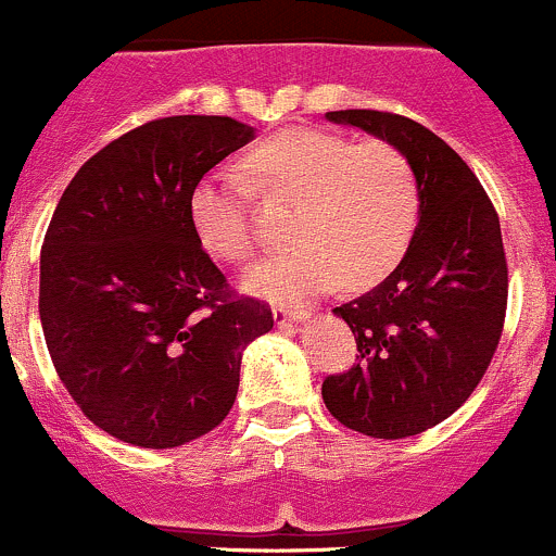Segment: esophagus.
I'll use <instances>...</instances> for the list:
<instances>
[{"label":"esophagus","mask_w":556,"mask_h":556,"mask_svg":"<svg viewBox=\"0 0 556 556\" xmlns=\"http://www.w3.org/2000/svg\"><path fill=\"white\" fill-rule=\"evenodd\" d=\"M273 318H276L278 324L300 321V318H307V311H302V307H291V305H276L273 307Z\"/></svg>","instance_id":"1"}]
</instances>
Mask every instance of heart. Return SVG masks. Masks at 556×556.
<instances>
[{"label":"heart","instance_id":"b5f03b06","mask_svg":"<svg viewBox=\"0 0 556 556\" xmlns=\"http://www.w3.org/2000/svg\"><path fill=\"white\" fill-rule=\"evenodd\" d=\"M262 191L300 202L291 240L296 249L249 267L243 286L267 300H305L343 280L370 286L397 267L419 222V180L389 142H356L321 129H286L245 159ZM191 224L213 256L249 260L256 249L251 186L235 173H213L194 186Z\"/></svg>","mask_w":556,"mask_h":556}]
</instances>
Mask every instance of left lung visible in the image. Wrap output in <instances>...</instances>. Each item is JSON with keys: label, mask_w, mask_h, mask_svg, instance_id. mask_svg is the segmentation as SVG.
I'll return each instance as SVG.
<instances>
[{"label": "left lung", "mask_w": 556, "mask_h": 556, "mask_svg": "<svg viewBox=\"0 0 556 556\" xmlns=\"http://www.w3.org/2000/svg\"><path fill=\"white\" fill-rule=\"evenodd\" d=\"M327 118L405 153L419 180V227L392 276L334 307L359 354L351 370L324 378L321 397L362 435H419L470 397L497 351L508 305L497 211L463 156L427 126L383 110Z\"/></svg>", "instance_id": "obj_1"}]
</instances>
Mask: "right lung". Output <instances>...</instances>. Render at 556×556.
I'll return each instance as SVG.
<instances>
[{
	"label": "right lung",
	"mask_w": 556,
	"mask_h": 556,
	"mask_svg": "<svg viewBox=\"0 0 556 556\" xmlns=\"http://www.w3.org/2000/svg\"><path fill=\"white\" fill-rule=\"evenodd\" d=\"M254 137L227 115L148 121L64 189L40 254V321L70 397L99 430L175 448L227 419L243 349L273 311L238 296L194 232L202 175Z\"/></svg>",
	"instance_id": "right-lung-1"
}]
</instances>
